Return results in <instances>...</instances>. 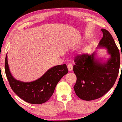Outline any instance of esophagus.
<instances>
[{
    "label": "esophagus",
    "instance_id": "1",
    "mask_svg": "<svg viewBox=\"0 0 122 122\" xmlns=\"http://www.w3.org/2000/svg\"><path fill=\"white\" fill-rule=\"evenodd\" d=\"M73 67V66L71 64H69L68 65H67V68H68V70H69V71H71V70H72Z\"/></svg>",
    "mask_w": 122,
    "mask_h": 122
}]
</instances>
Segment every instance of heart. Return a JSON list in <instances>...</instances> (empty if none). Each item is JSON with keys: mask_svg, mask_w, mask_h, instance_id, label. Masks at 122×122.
<instances>
[{"mask_svg": "<svg viewBox=\"0 0 122 122\" xmlns=\"http://www.w3.org/2000/svg\"><path fill=\"white\" fill-rule=\"evenodd\" d=\"M89 49H90V46H87L85 47L84 49H83V51H84V52L86 53V52H87L88 51H89Z\"/></svg>", "mask_w": 122, "mask_h": 122, "instance_id": "heart-1", "label": "heart"}]
</instances>
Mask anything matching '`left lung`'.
<instances>
[{
    "label": "left lung",
    "mask_w": 122,
    "mask_h": 122,
    "mask_svg": "<svg viewBox=\"0 0 122 122\" xmlns=\"http://www.w3.org/2000/svg\"><path fill=\"white\" fill-rule=\"evenodd\" d=\"M103 37L98 47L107 49L111 56L107 62L101 64L92 55L83 53L74 58L73 71L77 77L74 86L76 95L85 101H92L103 96L114 86L120 67V54L112 36L105 29H102Z\"/></svg>",
    "instance_id": "1"
}]
</instances>
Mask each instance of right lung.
Returning <instances> with one entry per match:
<instances>
[{
	"mask_svg": "<svg viewBox=\"0 0 122 122\" xmlns=\"http://www.w3.org/2000/svg\"><path fill=\"white\" fill-rule=\"evenodd\" d=\"M4 65L5 74L12 90L23 100L37 105L45 103L49 100L57 83L68 72L66 64L57 65L48 70L38 80L30 82H23L15 80L11 75L8 67L7 55Z\"/></svg>",
	"mask_w": 122,
	"mask_h": 122,
	"instance_id": "add662e5",
	"label": "right lung"
}]
</instances>
